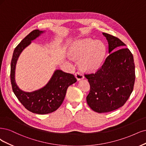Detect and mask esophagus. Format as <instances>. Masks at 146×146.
I'll use <instances>...</instances> for the list:
<instances>
[{
  "label": "esophagus",
  "instance_id": "34e87169",
  "mask_svg": "<svg viewBox=\"0 0 146 146\" xmlns=\"http://www.w3.org/2000/svg\"><path fill=\"white\" fill-rule=\"evenodd\" d=\"M75 76H76V79L78 80V81L79 80H81V79L84 78V74L80 72H77L76 73H75Z\"/></svg>",
  "mask_w": 146,
  "mask_h": 146
}]
</instances>
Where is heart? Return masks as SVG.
I'll return each mask as SVG.
<instances>
[{"instance_id": "heart-1", "label": "heart", "mask_w": 146, "mask_h": 146, "mask_svg": "<svg viewBox=\"0 0 146 146\" xmlns=\"http://www.w3.org/2000/svg\"><path fill=\"white\" fill-rule=\"evenodd\" d=\"M70 53L75 59H80L81 67L86 70H95L100 68L106 55V46L100 40L90 38L74 42Z\"/></svg>"}]
</instances>
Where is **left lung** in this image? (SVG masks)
<instances>
[{"instance_id":"obj_1","label":"left lung","mask_w":146,"mask_h":146,"mask_svg":"<svg viewBox=\"0 0 146 146\" xmlns=\"http://www.w3.org/2000/svg\"><path fill=\"white\" fill-rule=\"evenodd\" d=\"M109 44V53L95 73L85 74L90 90L86 99L88 106L98 113L113 111L124 105L133 90L135 70L133 56L117 37L103 33ZM117 47L121 48L115 52ZM112 52L113 53H111Z\"/></svg>"}]
</instances>
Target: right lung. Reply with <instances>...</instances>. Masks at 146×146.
<instances>
[{
    "label": "right lung",
    "mask_w": 146,
    "mask_h": 146,
    "mask_svg": "<svg viewBox=\"0 0 146 146\" xmlns=\"http://www.w3.org/2000/svg\"><path fill=\"white\" fill-rule=\"evenodd\" d=\"M43 31L35 30L28 35L14 50L11 62L10 78L12 89L17 98L25 109L34 113L44 115L57 110L62 104L68 87L77 81L73 74L62 70H56L48 83L42 88L33 92L22 91L15 79V67L17 59L22 50L30 44Z\"/></svg>",
    "instance_id": "1"
}]
</instances>
